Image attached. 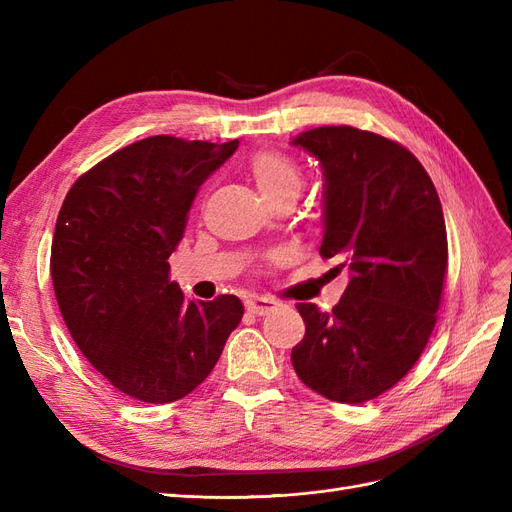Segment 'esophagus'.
<instances>
[{"mask_svg":"<svg viewBox=\"0 0 512 512\" xmlns=\"http://www.w3.org/2000/svg\"><path fill=\"white\" fill-rule=\"evenodd\" d=\"M277 305H280V303L273 301V299H267V297H258V294H252V297H247V301H245L247 312H252L256 316L271 314L273 309H277Z\"/></svg>","mask_w":512,"mask_h":512,"instance_id":"obj_1","label":"esophagus"}]
</instances>
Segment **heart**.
I'll return each mask as SVG.
<instances>
[{"label":"heart","instance_id":"b5f03b06","mask_svg":"<svg viewBox=\"0 0 512 512\" xmlns=\"http://www.w3.org/2000/svg\"><path fill=\"white\" fill-rule=\"evenodd\" d=\"M250 175L256 183L260 196L273 203V200L301 192V170L297 162L286 158L284 153L277 151H258L250 158Z\"/></svg>","mask_w":512,"mask_h":512}]
</instances>
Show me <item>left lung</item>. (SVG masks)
I'll use <instances>...</instances> for the list:
<instances>
[{
  "label": "left lung",
  "instance_id": "obj_1",
  "mask_svg": "<svg viewBox=\"0 0 512 512\" xmlns=\"http://www.w3.org/2000/svg\"><path fill=\"white\" fill-rule=\"evenodd\" d=\"M324 170L322 258L342 256L350 282L333 312L297 303L292 348L301 382L337 404H365L404 378L436 327L448 243L433 181L391 138L322 126L294 138Z\"/></svg>",
  "mask_w": 512,
  "mask_h": 512
}]
</instances>
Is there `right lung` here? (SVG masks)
<instances>
[{
  "instance_id": "right-lung-1",
  "label": "right lung",
  "mask_w": 512,
  "mask_h": 512,
  "mask_svg": "<svg viewBox=\"0 0 512 512\" xmlns=\"http://www.w3.org/2000/svg\"><path fill=\"white\" fill-rule=\"evenodd\" d=\"M237 147L143 138L83 173L59 209L51 277L61 316L85 359L145 404L192 393L243 318L235 294L185 299L168 265L200 183Z\"/></svg>"
}]
</instances>
